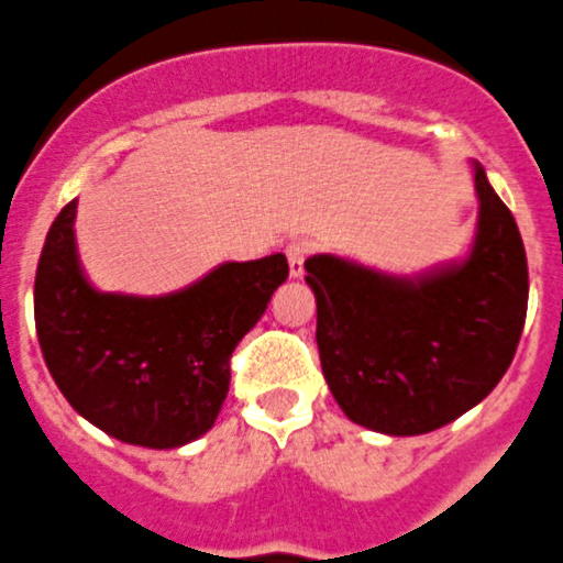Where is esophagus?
Returning <instances> with one entry per match:
<instances>
[{"instance_id": "esophagus-1", "label": "esophagus", "mask_w": 563, "mask_h": 563, "mask_svg": "<svg viewBox=\"0 0 563 563\" xmlns=\"http://www.w3.org/2000/svg\"><path fill=\"white\" fill-rule=\"evenodd\" d=\"M308 252H311V244L302 241V238H294L286 244V257H288V272L291 277H300L306 272V261H308Z\"/></svg>"}]
</instances>
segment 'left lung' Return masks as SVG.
Returning a JSON list of instances; mask_svg holds the SVG:
<instances>
[{
  "label": "left lung",
  "mask_w": 563,
  "mask_h": 563,
  "mask_svg": "<svg viewBox=\"0 0 563 563\" xmlns=\"http://www.w3.org/2000/svg\"><path fill=\"white\" fill-rule=\"evenodd\" d=\"M468 261L418 283L331 255L306 261L322 373L344 415L384 434L452 423L499 384L528 317V255L514 212L477 165Z\"/></svg>",
  "instance_id": "left-lung-1"
}]
</instances>
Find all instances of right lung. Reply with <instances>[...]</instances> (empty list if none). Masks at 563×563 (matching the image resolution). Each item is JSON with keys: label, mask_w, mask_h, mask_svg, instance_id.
Listing matches in <instances>:
<instances>
[{"label": "right lung", "mask_w": 563, "mask_h": 563, "mask_svg": "<svg viewBox=\"0 0 563 563\" xmlns=\"http://www.w3.org/2000/svg\"><path fill=\"white\" fill-rule=\"evenodd\" d=\"M75 205L58 212L35 269V333L75 412L123 443L176 449L216 423L230 358L288 277L286 255L224 263L168 297L100 294L75 255Z\"/></svg>", "instance_id": "obj_1"}]
</instances>
